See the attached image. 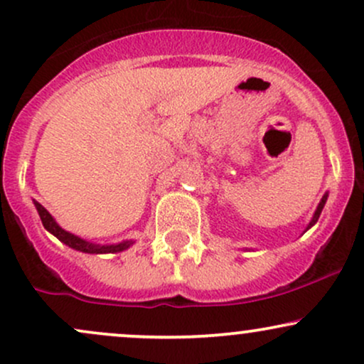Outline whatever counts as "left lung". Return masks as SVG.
<instances>
[{"instance_id": "obj_1", "label": "left lung", "mask_w": 364, "mask_h": 364, "mask_svg": "<svg viewBox=\"0 0 364 364\" xmlns=\"http://www.w3.org/2000/svg\"><path fill=\"white\" fill-rule=\"evenodd\" d=\"M325 202H327V195L323 196V198H321V202H320V205H318V208H316V212H315V215H313V219H311V223H310V225H308V229L311 228L313 224L316 223V220H318V217H320V214H321V208H323V205H325Z\"/></svg>"}]
</instances>
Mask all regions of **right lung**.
<instances>
[{
	"label": "right lung",
	"instance_id": "add662e5",
	"mask_svg": "<svg viewBox=\"0 0 364 364\" xmlns=\"http://www.w3.org/2000/svg\"><path fill=\"white\" fill-rule=\"evenodd\" d=\"M36 208L37 212H39L41 215V220H43V225L46 229H48L51 235H54L58 237V240L61 241V243L68 245L70 248L73 250H78V252H83V253H116V252H123V250H127L129 245H132V241H124V243H119V245H94V243H89V241L82 240V237L72 235V232L65 231V229H61L60 225L56 224V220L53 219L51 214H49L46 208L41 205V203L36 202Z\"/></svg>",
	"mask_w": 364,
	"mask_h": 364
}]
</instances>
